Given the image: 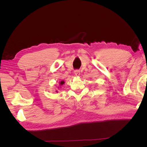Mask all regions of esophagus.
<instances>
[{"label":"esophagus","mask_w":147,"mask_h":147,"mask_svg":"<svg viewBox=\"0 0 147 147\" xmlns=\"http://www.w3.org/2000/svg\"><path fill=\"white\" fill-rule=\"evenodd\" d=\"M74 74L76 76H79L80 74V73L79 70H76V71H74Z\"/></svg>","instance_id":"obj_1"}]
</instances>
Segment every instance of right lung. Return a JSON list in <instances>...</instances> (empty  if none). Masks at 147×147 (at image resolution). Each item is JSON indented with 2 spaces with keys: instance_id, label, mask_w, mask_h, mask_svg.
I'll return each instance as SVG.
<instances>
[{
  "instance_id": "add662e5",
  "label": "right lung",
  "mask_w": 147,
  "mask_h": 147,
  "mask_svg": "<svg viewBox=\"0 0 147 147\" xmlns=\"http://www.w3.org/2000/svg\"><path fill=\"white\" fill-rule=\"evenodd\" d=\"M59 83H60V85H62V84H63L64 83V81H61Z\"/></svg>"
}]
</instances>
